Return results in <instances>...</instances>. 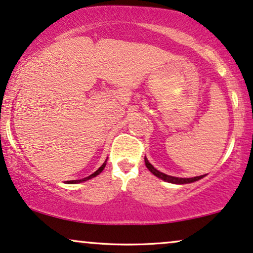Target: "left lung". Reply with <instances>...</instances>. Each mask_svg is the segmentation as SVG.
Here are the masks:
<instances>
[{
	"label": "left lung",
	"mask_w": 253,
	"mask_h": 253,
	"mask_svg": "<svg viewBox=\"0 0 253 253\" xmlns=\"http://www.w3.org/2000/svg\"><path fill=\"white\" fill-rule=\"evenodd\" d=\"M145 164H146V167L149 169L150 172H153V174L155 175L156 177L161 178V180H164L166 182H169V183H175V184H185V183H191V182H195V181H198L201 180V178L204 177V175H201V176H196V177H189V178H183V177H175V176H170V175H167V174H164V172L159 171L158 169L153 167V165L149 164V161L147 160V158H145Z\"/></svg>",
	"instance_id": "obj_1"
}]
</instances>
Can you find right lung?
Wrapping results in <instances>:
<instances>
[{"mask_svg": "<svg viewBox=\"0 0 253 253\" xmlns=\"http://www.w3.org/2000/svg\"><path fill=\"white\" fill-rule=\"evenodd\" d=\"M106 162H107V160L106 161L104 162L103 164V166H101L100 168L98 169V170H95L93 174H91L89 175V176H87V177H85V178H82V180H73V181H68V183H70V184H75V183H81V182H84V181H87V180H89V178H93V177H95L97 176V175H99L100 174L101 171L104 170V168H105V166H106Z\"/></svg>", "mask_w": 253, "mask_h": 253, "instance_id": "1", "label": "right lung"}]
</instances>
